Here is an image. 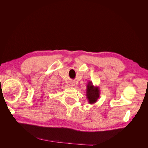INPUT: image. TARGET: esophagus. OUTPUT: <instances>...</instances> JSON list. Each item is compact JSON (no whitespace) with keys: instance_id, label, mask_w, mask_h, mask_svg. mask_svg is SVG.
<instances>
[{"instance_id":"1","label":"esophagus","mask_w":148,"mask_h":148,"mask_svg":"<svg viewBox=\"0 0 148 148\" xmlns=\"http://www.w3.org/2000/svg\"><path fill=\"white\" fill-rule=\"evenodd\" d=\"M69 86L71 87H73L75 86V83L73 82H70L69 83Z\"/></svg>"}]
</instances>
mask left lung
<instances>
[{"mask_svg":"<svg viewBox=\"0 0 148 148\" xmlns=\"http://www.w3.org/2000/svg\"><path fill=\"white\" fill-rule=\"evenodd\" d=\"M86 95L89 104H95L100 96V89L99 86H94L92 82H88L86 86Z\"/></svg>","mask_w":148,"mask_h":148,"instance_id":"8db88e82","label":"left lung"}]
</instances>
